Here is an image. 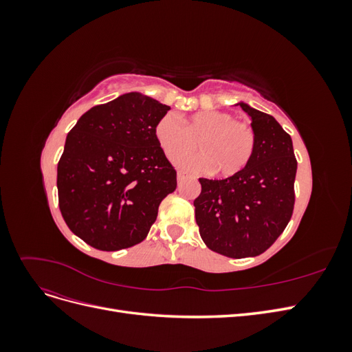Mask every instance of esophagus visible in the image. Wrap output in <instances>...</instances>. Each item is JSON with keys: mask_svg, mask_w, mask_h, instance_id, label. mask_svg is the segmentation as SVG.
I'll return each mask as SVG.
<instances>
[{"mask_svg": "<svg viewBox=\"0 0 352 352\" xmlns=\"http://www.w3.org/2000/svg\"><path fill=\"white\" fill-rule=\"evenodd\" d=\"M186 177H188V175H186V173H184V172H179V173H177V184H179V185L182 184Z\"/></svg>", "mask_w": 352, "mask_h": 352, "instance_id": "obj_1", "label": "esophagus"}]
</instances>
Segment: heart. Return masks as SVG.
<instances>
[{
  "mask_svg": "<svg viewBox=\"0 0 352 352\" xmlns=\"http://www.w3.org/2000/svg\"><path fill=\"white\" fill-rule=\"evenodd\" d=\"M158 145L168 158L190 152L198 142L201 155H186L175 163L188 172H208L232 176L250 163L257 145L251 123L235 120L226 111H199L180 122L175 114H166L155 124Z\"/></svg>",
  "mask_w": 352,
  "mask_h": 352,
  "instance_id": "obj_1",
  "label": "heart"
}]
</instances>
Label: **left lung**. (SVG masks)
Listing matches in <instances>:
<instances>
[{
	"instance_id": "obj_1",
	"label": "left lung",
	"mask_w": 352,
	"mask_h": 352,
	"mask_svg": "<svg viewBox=\"0 0 352 352\" xmlns=\"http://www.w3.org/2000/svg\"><path fill=\"white\" fill-rule=\"evenodd\" d=\"M251 117L255 151L230 177L199 179L194 201L199 235L207 247L230 258L255 257L270 248L289 223L295 204L296 158L291 136L270 114L238 102Z\"/></svg>"
}]
</instances>
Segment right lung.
<instances>
[{
    "instance_id": "right-lung-1",
    "label": "right lung",
    "mask_w": 352,
    "mask_h": 352,
    "mask_svg": "<svg viewBox=\"0 0 352 352\" xmlns=\"http://www.w3.org/2000/svg\"><path fill=\"white\" fill-rule=\"evenodd\" d=\"M168 110L129 92L95 105L69 132L57 167L58 206L91 247L117 251L142 242L160 202L176 189V170L155 138Z\"/></svg>"
}]
</instances>
